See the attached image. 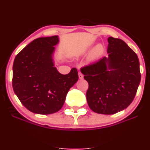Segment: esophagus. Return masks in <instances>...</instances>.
I'll return each instance as SVG.
<instances>
[{"label": "esophagus", "instance_id": "esophagus-1", "mask_svg": "<svg viewBox=\"0 0 150 150\" xmlns=\"http://www.w3.org/2000/svg\"><path fill=\"white\" fill-rule=\"evenodd\" d=\"M78 76H79V78H80V79H82L84 77L83 75H82V73H81V72H79V73H78Z\"/></svg>", "mask_w": 150, "mask_h": 150}]
</instances>
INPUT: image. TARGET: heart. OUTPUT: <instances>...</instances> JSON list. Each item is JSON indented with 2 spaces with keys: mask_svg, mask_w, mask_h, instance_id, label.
Listing matches in <instances>:
<instances>
[{
  "mask_svg": "<svg viewBox=\"0 0 150 150\" xmlns=\"http://www.w3.org/2000/svg\"><path fill=\"white\" fill-rule=\"evenodd\" d=\"M102 53H103L102 46L97 45L93 49L92 53H91V56H92V58H97L99 57V56H101Z\"/></svg>",
  "mask_w": 150,
  "mask_h": 150,
  "instance_id": "1",
  "label": "heart"
}]
</instances>
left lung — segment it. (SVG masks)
Masks as SVG:
<instances>
[{
	"label": "left lung",
	"mask_w": 150,
	"mask_h": 150,
	"mask_svg": "<svg viewBox=\"0 0 150 150\" xmlns=\"http://www.w3.org/2000/svg\"><path fill=\"white\" fill-rule=\"evenodd\" d=\"M108 57L82 67L87 104L94 112L114 114L132 103L141 80L137 54L120 39L108 38Z\"/></svg>",
	"instance_id": "1"
}]
</instances>
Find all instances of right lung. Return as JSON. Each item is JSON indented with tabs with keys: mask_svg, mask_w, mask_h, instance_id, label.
Returning a JSON list of instances; mask_svg holds the SVG:
<instances>
[{
	"mask_svg": "<svg viewBox=\"0 0 150 150\" xmlns=\"http://www.w3.org/2000/svg\"><path fill=\"white\" fill-rule=\"evenodd\" d=\"M58 36L41 37L26 46L15 57L13 66V88L29 111L51 114L64 104L69 89L78 80L75 68L67 75L58 71L53 61Z\"/></svg>",
	"mask_w": 150,
	"mask_h": 150,
	"instance_id": "right-lung-1",
	"label": "right lung"
}]
</instances>
